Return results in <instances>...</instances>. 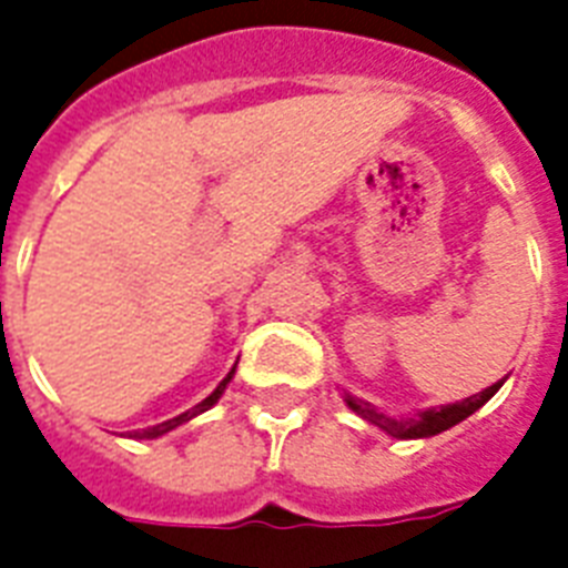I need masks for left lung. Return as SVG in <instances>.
Masks as SVG:
<instances>
[{"label": "left lung", "instance_id": "obj_1", "mask_svg": "<svg viewBox=\"0 0 568 568\" xmlns=\"http://www.w3.org/2000/svg\"><path fill=\"white\" fill-rule=\"evenodd\" d=\"M501 388V382L490 385V388H484L481 394H473L467 399H460V403H452V405H440V408H428V412H419L414 417H403V419H394L388 414H382L376 405L364 403L358 396H344L347 405L358 417H364L367 423L373 426H379L382 432H388L390 437H399V440H414V437H432V435H440L446 428L458 426L460 419H467L469 414H476L487 399H490L496 390Z\"/></svg>", "mask_w": 568, "mask_h": 568}]
</instances>
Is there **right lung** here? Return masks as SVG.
<instances>
[{
  "instance_id": "obj_1",
  "label": "right lung",
  "mask_w": 568,
  "mask_h": 568,
  "mask_svg": "<svg viewBox=\"0 0 568 568\" xmlns=\"http://www.w3.org/2000/svg\"><path fill=\"white\" fill-rule=\"evenodd\" d=\"M233 373H236V367H233V371H230L227 376H224V379H221V385H219V388L212 390V394L206 396L204 403H197L195 408H189V412L178 414V417L165 419V423H156V426H151V428H142V432H133L131 437H136V440H151V437H160V435H165V432H172V428L183 426V423H189V419H192V417H197V414L210 412L212 405H215V403H219V399H221V394H224V388H227V382L233 379Z\"/></svg>"
}]
</instances>
